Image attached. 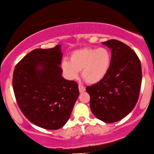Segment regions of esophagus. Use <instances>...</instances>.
<instances>
[{
    "label": "esophagus",
    "mask_w": 154,
    "mask_h": 154,
    "mask_svg": "<svg viewBox=\"0 0 154 154\" xmlns=\"http://www.w3.org/2000/svg\"><path fill=\"white\" fill-rule=\"evenodd\" d=\"M79 92H80V93L84 92V91H85V87L82 86V85H79Z\"/></svg>",
    "instance_id": "obj_1"
}]
</instances>
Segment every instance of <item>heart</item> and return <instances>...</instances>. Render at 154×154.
Segmentation results:
<instances>
[{
	"instance_id": "b5f03b06",
	"label": "heart",
	"mask_w": 154,
	"mask_h": 154,
	"mask_svg": "<svg viewBox=\"0 0 154 154\" xmlns=\"http://www.w3.org/2000/svg\"><path fill=\"white\" fill-rule=\"evenodd\" d=\"M111 54L107 49L84 48L70 54V60H63L61 67L67 79H75L81 71L82 77L91 85L100 82L109 70Z\"/></svg>"
}]
</instances>
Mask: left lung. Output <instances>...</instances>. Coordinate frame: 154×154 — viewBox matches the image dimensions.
Returning <instances> with one entry per match:
<instances>
[{
  "label": "left lung",
  "mask_w": 154,
  "mask_h": 154,
  "mask_svg": "<svg viewBox=\"0 0 154 154\" xmlns=\"http://www.w3.org/2000/svg\"><path fill=\"white\" fill-rule=\"evenodd\" d=\"M112 50L109 70L100 82L86 87L90 109L105 123L118 122L127 116L137 104L141 89V62L131 48L122 42H103Z\"/></svg>",
  "instance_id": "1"
}]
</instances>
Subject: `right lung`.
Masks as SVG:
<instances>
[{"mask_svg":"<svg viewBox=\"0 0 154 154\" xmlns=\"http://www.w3.org/2000/svg\"><path fill=\"white\" fill-rule=\"evenodd\" d=\"M62 58L60 45L35 49L13 72V88L19 108L30 122L45 129H58L67 123L79 94L77 83L62 76Z\"/></svg>","mask_w":154,"mask_h":154,"instance_id":"1","label":"right lung"}]
</instances>
